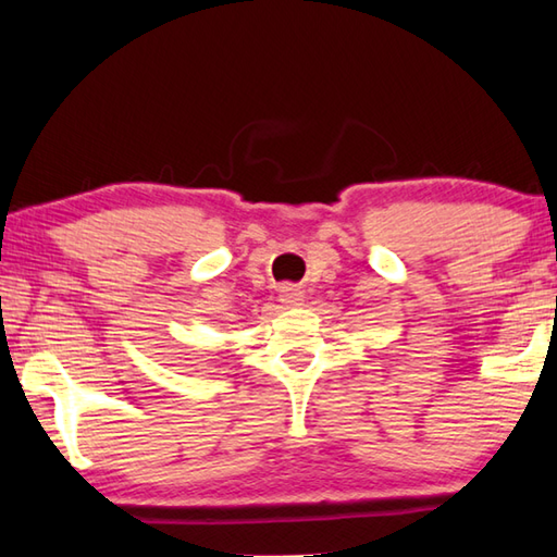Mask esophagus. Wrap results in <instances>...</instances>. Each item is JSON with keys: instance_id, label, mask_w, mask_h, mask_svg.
Masks as SVG:
<instances>
[{"instance_id": "esophagus-1", "label": "esophagus", "mask_w": 557, "mask_h": 557, "mask_svg": "<svg viewBox=\"0 0 557 557\" xmlns=\"http://www.w3.org/2000/svg\"><path fill=\"white\" fill-rule=\"evenodd\" d=\"M282 301H285L287 306H299L304 301V292L297 289V287H282Z\"/></svg>"}]
</instances>
